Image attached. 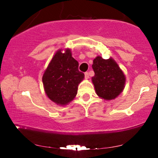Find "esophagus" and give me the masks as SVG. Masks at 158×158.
<instances>
[{"instance_id": "esophagus-1", "label": "esophagus", "mask_w": 158, "mask_h": 158, "mask_svg": "<svg viewBox=\"0 0 158 158\" xmlns=\"http://www.w3.org/2000/svg\"><path fill=\"white\" fill-rule=\"evenodd\" d=\"M85 79H89V73H88V72H85Z\"/></svg>"}]
</instances>
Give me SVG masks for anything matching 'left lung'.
<instances>
[{
    "label": "left lung",
    "instance_id": "obj_1",
    "mask_svg": "<svg viewBox=\"0 0 158 158\" xmlns=\"http://www.w3.org/2000/svg\"><path fill=\"white\" fill-rule=\"evenodd\" d=\"M92 69L95 76L92 82L99 98L110 101L123 92L126 77L112 57L105 60L98 56L94 59Z\"/></svg>",
    "mask_w": 158,
    "mask_h": 158
}]
</instances>
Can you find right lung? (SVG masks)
I'll use <instances>...</instances> for the list:
<instances>
[{"label": "right lung", "instance_id": "obj_1", "mask_svg": "<svg viewBox=\"0 0 158 158\" xmlns=\"http://www.w3.org/2000/svg\"><path fill=\"white\" fill-rule=\"evenodd\" d=\"M78 68L79 63L72 56L69 48L56 52L42 78L45 93L51 101L66 106L74 99L78 85L85 77Z\"/></svg>", "mask_w": 158, "mask_h": 158}]
</instances>
